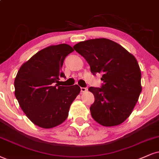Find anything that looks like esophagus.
Wrapping results in <instances>:
<instances>
[{
    "mask_svg": "<svg viewBox=\"0 0 159 159\" xmlns=\"http://www.w3.org/2000/svg\"><path fill=\"white\" fill-rule=\"evenodd\" d=\"M80 90H81L82 93H85V92L88 91V89H87V88H83V87H82L81 89H80Z\"/></svg>",
    "mask_w": 159,
    "mask_h": 159,
    "instance_id": "34e87169",
    "label": "esophagus"
}]
</instances>
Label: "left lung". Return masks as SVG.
Instances as JSON below:
<instances>
[{"mask_svg": "<svg viewBox=\"0 0 159 159\" xmlns=\"http://www.w3.org/2000/svg\"><path fill=\"white\" fill-rule=\"evenodd\" d=\"M90 65L93 75L102 74L101 88L90 87L94 102L91 116L103 126L121 124L131 114L142 92L141 70L135 57L106 38L78 43L74 46Z\"/></svg>", "mask_w": 159, "mask_h": 159, "instance_id": "left-lung-1", "label": "left lung"}]
</instances>
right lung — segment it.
Segmentation results:
<instances>
[{"label":"right lung","mask_w":159,"mask_h":159,"mask_svg":"<svg viewBox=\"0 0 159 159\" xmlns=\"http://www.w3.org/2000/svg\"><path fill=\"white\" fill-rule=\"evenodd\" d=\"M74 52L68 44L50 46L23 63L15 80V94L26 116L38 126L52 128L67 119L71 103L80 93L77 85L60 86L66 77L61 68L66 56Z\"/></svg>","instance_id":"obj_1"}]
</instances>
